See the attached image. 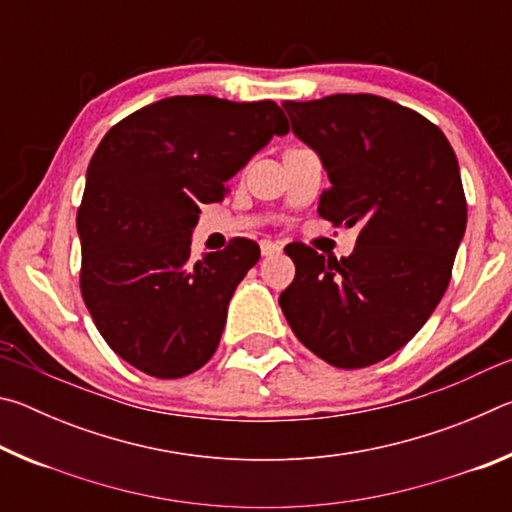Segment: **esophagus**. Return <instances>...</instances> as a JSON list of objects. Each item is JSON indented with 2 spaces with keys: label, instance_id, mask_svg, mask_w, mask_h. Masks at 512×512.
I'll use <instances>...</instances> for the list:
<instances>
[{
  "label": "esophagus",
  "instance_id": "34e87169",
  "mask_svg": "<svg viewBox=\"0 0 512 512\" xmlns=\"http://www.w3.org/2000/svg\"><path fill=\"white\" fill-rule=\"evenodd\" d=\"M282 246H284V244H280V241H271V239H264L262 244H259V248H262V255H264V257L280 253Z\"/></svg>",
  "mask_w": 512,
  "mask_h": 512
}]
</instances>
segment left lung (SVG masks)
Here are the masks:
<instances>
[{"instance_id":"1","label":"left lung","mask_w":512,"mask_h":512,"mask_svg":"<svg viewBox=\"0 0 512 512\" xmlns=\"http://www.w3.org/2000/svg\"><path fill=\"white\" fill-rule=\"evenodd\" d=\"M298 140L329 176L318 214L359 225L350 257L289 244L296 277L280 296L300 343L336 368L404 348L447 291L467 223L456 153L436 124L375 94L284 101Z\"/></svg>"}]
</instances>
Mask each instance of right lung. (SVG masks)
Instances as JSON below:
<instances>
[{"label": "right lung", "instance_id": "right-lung-1", "mask_svg": "<svg viewBox=\"0 0 512 512\" xmlns=\"http://www.w3.org/2000/svg\"><path fill=\"white\" fill-rule=\"evenodd\" d=\"M273 101L169 97L121 119L94 151L76 214L81 293L121 359L158 379L198 370L219 348L237 284L259 246L237 237L192 259L203 203H219L253 155L287 135Z\"/></svg>", "mask_w": 512, "mask_h": 512}]
</instances>
